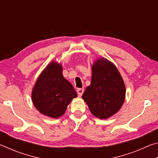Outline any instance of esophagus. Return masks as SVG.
<instances>
[{
    "label": "esophagus",
    "mask_w": 158,
    "mask_h": 158,
    "mask_svg": "<svg viewBox=\"0 0 158 158\" xmlns=\"http://www.w3.org/2000/svg\"><path fill=\"white\" fill-rule=\"evenodd\" d=\"M84 89H78L77 90V94L79 96V97H81V96L83 95V93H84Z\"/></svg>",
    "instance_id": "1"
}]
</instances>
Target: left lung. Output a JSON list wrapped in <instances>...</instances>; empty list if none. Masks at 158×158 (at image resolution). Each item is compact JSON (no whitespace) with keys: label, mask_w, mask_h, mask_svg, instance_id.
<instances>
[{"label":"left lung","mask_w":158,"mask_h":158,"mask_svg":"<svg viewBox=\"0 0 158 158\" xmlns=\"http://www.w3.org/2000/svg\"><path fill=\"white\" fill-rule=\"evenodd\" d=\"M91 68V81L82 99L93 115L106 119L116 114L123 105L125 83L116 66L106 58L96 59Z\"/></svg>","instance_id":"left-lung-1"}]
</instances>
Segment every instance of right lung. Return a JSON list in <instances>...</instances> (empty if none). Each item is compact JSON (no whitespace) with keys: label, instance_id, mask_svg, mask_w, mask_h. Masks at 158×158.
<instances>
[{"label":"right lung","instance_id":"add662e5","mask_svg":"<svg viewBox=\"0 0 158 158\" xmlns=\"http://www.w3.org/2000/svg\"><path fill=\"white\" fill-rule=\"evenodd\" d=\"M77 93L71 83L64 78L63 67L56 61L48 64L37 77L32 90L33 105L42 114L58 118Z\"/></svg>","mask_w":158,"mask_h":158}]
</instances>
